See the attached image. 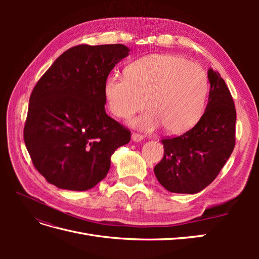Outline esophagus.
<instances>
[{"instance_id":"obj_1","label":"esophagus","mask_w":259,"mask_h":259,"mask_svg":"<svg viewBox=\"0 0 259 259\" xmlns=\"http://www.w3.org/2000/svg\"><path fill=\"white\" fill-rule=\"evenodd\" d=\"M143 139H144L143 135L137 134V133H133V134H132V140H133V142L138 143V142H142Z\"/></svg>"}]
</instances>
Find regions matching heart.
I'll list each match as a JSON object with an SVG mask.
<instances>
[{"mask_svg":"<svg viewBox=\"0 0 259 259\" xmlns=\"http://www.w3.org/2000/svg\"><path fill=\"white\" fill-rule=\"evenodd\" d=\"M208 77L200 65L170 54H152L132 61L125 74H111L104 85L110 112L122 119L151 108L131 125L146 132L165 126L170 134L193 127L204 112Z\"/></svg>","mask_w":259,"mask_h":259,"instance_id":"b5f03b06","label":"heart"}]
</instances>
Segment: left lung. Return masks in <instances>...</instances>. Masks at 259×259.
<instances>
[{
    "instance_id": "8db88e82",
    "label": "left lung",
    "mask_w": 259,
    "mask_h": 259,
    "mask_svg": "<svg viewBox=\"0 0 259 259\" xmlns=\"http://www.w3.org/2000/svg\"><path fill=\"white\" fill-rule=\"evenodd\" d=\"M210 89L204 113L185 134L162 139L164 156L154 166L169 192L197 193L217 177L236 145L237 112L229 89L218 71L207 72Z\"/></svg>"
}]
</instances>
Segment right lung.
<instances>
[{
	"mask_svg": "<svg viewBox=\"0 0 259 259\" xmlns=\"http://www.w3.org/2000/svg\"><path fill=\"white\" fill-rule=\"evenodd\" d=\"M130 49L77 45L54 61L31 93L23 128L38 173L60 189L85 191L103 180L131 132L105 110L104 85Z\"/></svg>",
	"mask_w": 259,
	"mask_h": 259,
	"instance_id": "obj_1",
	"label": "right lung"
}]
</instances>
